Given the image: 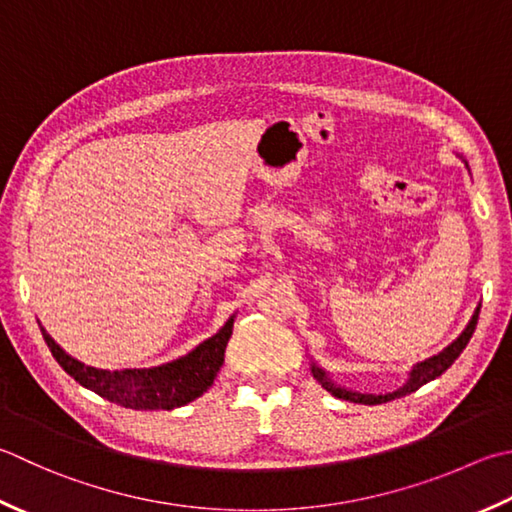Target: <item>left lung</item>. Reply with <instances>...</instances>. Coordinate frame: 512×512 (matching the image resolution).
I'll use <instances>...</instances> for the list:
<instances>
[{
  "instance_id": "left-lung-1",
  "label": "left lung",
  "mask_w": 512,
  "mask_h": 512,
  "mask_svg": "<svg viewBox=\"0 0 512 512\" xmlns=\"http://www.w3.org/2000/svg\"><path fill=\"white\" fill-rule=\"evenodd\" d=\"M459 159H462V162L468 168L466 159L464 157H459ZM468 173H470V168H468ZM477 319H479V306L475 308L473 317H470L468 326L462 330V333H459V337L453 339V342H450L444 350H439L437 355L424 359V362L413 364V368L408 370L406 382L402 386H397L395 390H384V393H362V390L346 388L342 384H337L335 379H333V375H330L326 368L319 366L313 357H310V373H313V377L317 379V382L322 384V388H326L328 393L333 395V397H337V399H346V402H355V404H370V406H373V404H386V402H390V399H399V397H404V395L415 393L417 388H422L424 384L433 382V379H437L439 375H442L444 370H448L450 366H453L455 359L462 355V350L470 342V337H473L475 328H477Z\"/></svg>"
}]
</instances>
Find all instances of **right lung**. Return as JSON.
<instances>
[{
    "instance_id": "obj_1",
    "label": "right lung",
    "mask_w": 512,
    "mask_h": 512,
    "mask_svg": "<svg viewBox=\"0 0 512 512\" xmlns=\"http://www.w3.org/2000/svg\"><path fill=\"white\" fill-rule=\"evenodd\" d=\"M233 324L235 315H230L213 337H208L206 342L195 346L184 357L173 359V362L122 370L95 368L79 362L46 333L42 324H39V330H42L44 342L57 359V364L75 382L93 390L99 397L133 410H173L193 402L213 386L219 368L224 366V353L228 339L233 335Z\"/></svg>"
}]
</instances>
